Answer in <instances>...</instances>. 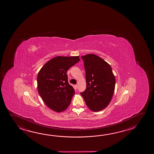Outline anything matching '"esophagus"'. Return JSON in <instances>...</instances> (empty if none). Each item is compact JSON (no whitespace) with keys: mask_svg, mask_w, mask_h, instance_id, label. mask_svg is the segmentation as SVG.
<instances>
[{"mask_svg":"<svg viewBox=\"0 0 154 154\" xmlns=\"http://www.w3.org/2000/svg\"><path fill=\"white\" fill-rule=\"evenodd\" d=\"M78 85H75V89H78Z\"/></svg>","mask_w":154,"mask_h":154,"instance_id":"esophagus-1","label":"esophagus"}]
</instances>
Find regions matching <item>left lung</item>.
Wrapping results in <instances>:
<instances>
[{
	"label": "left lung",
	"mask_w": 154,
	"mask_h": 154,
	"mask_svg": "<svg viewBox=\"0 0 154 154\" xmlns=\"http://www.w3.org/2000/svg\"><path fill=\"white\" fill-rule=\"evenodd\" d=\"M85 70L86 90L81 92L88 107L97 112L110 102L115 87V77L110 65L94 54L81 57Z\"/></svg>",
	"instance_id": "left-lung-1"
}]
</instances>
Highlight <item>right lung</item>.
I'll use <instances>...</instances> for the list:
<instances>
[{
	"label": "right lung",
	"mask_w": 154,
	"mask_h": 154,
	"mask_svg": "<svg viewBox=\"0 0 154 154\" xmlns=\"http://www.w3.org/2000/svg\"><path fill=\"white\" fill-rule=\"evenodd\" d=\"M79 60V56L54 57L38 72V92L44 102L52 110L60 112L70 105L75 91L68 82L66 72Z\"/></svg>",
	"instance_id": "right-lung-1"
}]
</instances>
